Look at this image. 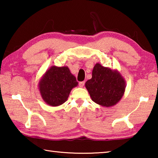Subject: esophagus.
Listing matches in <instances>:
<instances>
[{
	"instance_id": "esophagus-1",
	"label": "esophagus",
	"mask_w": 158,
	"mask_h": 158,
	"mask_svg": "<svg viewBox=\"0 0 158 158\" xmlns=\"http://www.w3.org/2000/svg\"><path fill=\"white\" fill-rule=\"evenodd\" d=\"M84 84H85V82H84V81H81V82H79V86H80V87L82 88V87H84Z\"/></svg>"
}]
</instances>
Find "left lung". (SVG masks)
<instances>
[{
    "label": "left lung",
    "instance_id": "left-lung-1",
    "mask_svg": "<svg viewBox=\"0 0 158 158\" xmlns=\"http://www.w3.org/2000/svg\"><path fill=\"white\" fill-rule=\"evenodd\" d=\"M85 86L92 100L105 107L116 105L121 100L125 90V80L117 69H111L96 63L92 78Z\"/></svg>",
    "mask_w": 158,
    "mask_h": 158
}]
</instances>
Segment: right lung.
Listing matches in <instances>:
<instances>
[{
	"instance_id": "right-lung-1",
	"label": "right lung",
	"mask_w": 158,
	"mask_h": 158,
	"mask_svg": "<svg viewBox=\"0 0 158 158\" xmlns=\"http://www.w3.org/2000/svg\"><path fill=\"white\" fill-rule=\"evenodd\" d=\"M78 85L76 77L68 66L53 65L46 71L38 84L42 98L48 105L58 106L67 101L72 89Z\"/></svg>"
}]
</instances>
